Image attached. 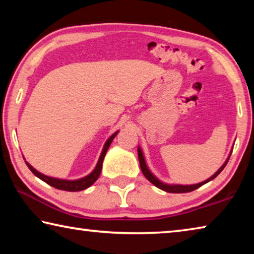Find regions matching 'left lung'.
Returning a JSON list of instances; mask_svg holds the SVG:
<instances>
[{
  "mask_svg": "<svg viewBox=\"0 0 254 254\" xmlns=\"http://www.w3.org/2000/svg\"><path fill=\"white\" fill-rule=\"evenodd\" d=\"M137 157H139L141 170H142L144 177L147 178L150 183L153 184L156 187L160 188L161 190H165L167 192H174V194H180V192H189V191L195 190V189L199 188L200 186H203L204 184L210 182V180H213L215 177H217V176L221 174V171L224 169V167L226 166V163H227V161H229V159H230L231 156H229V158H227V160L225 161L224 165H223L221 168L218 169L216 173H215L212 176V177L208 178L207 180H205V182H203V183H199V184H196V185H167V184H163V183L160 182V180L154 177V176L151 174V171L149 170V168L147 167V163H145V160H144L142 150H141L140 148H137Z\"/></svg>",
  "mask_w": 254,
  "mask_h": 254,
  "instance_id": "8db88e82",
  "label": "left lung"
}]
</instances>
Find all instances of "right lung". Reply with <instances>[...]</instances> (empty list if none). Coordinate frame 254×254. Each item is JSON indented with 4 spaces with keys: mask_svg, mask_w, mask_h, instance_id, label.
<instances>
[{
    "mask_svg": "<svg viewBox=\"0 0 254 254\" xmlns=\"http://www.w3.org/2000/svg\"><path fill=\"white\" fill-rule=\"evenodd\" d=\"M119 132H115L114 134H112L107 141L104 144V148L102 150V153L100 156V159H98L97 161V165L95 167V169H94L91 174L86 176L84 178H80V179H76V180H65V179H58V178H53V177H49V176H46L44 174L39 173V171L36 170L33 168V167L25 161L27 163V166L29 167V169L32 171V174L34 176H37L38 178H40L41 180H44L45 183H47L50 186H53L57 189H62V190H66V191H79V190H84V189L88 188L89 186H92V185L96 182L97 178L100 177L101 175V171H102V165H103V160H104V157L107 152V150H109V147L112 143V141L115 137V135L118 134Z\"/></svg>",
    "mask_w": 254,
    "mask_h": 254,
    "instance_id": "add662e5",
    "label": "right lung"
}]
</instances>
